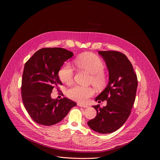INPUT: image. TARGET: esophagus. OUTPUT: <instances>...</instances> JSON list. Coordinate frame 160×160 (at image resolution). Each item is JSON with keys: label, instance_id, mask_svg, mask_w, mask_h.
Instances as JSON below:
<instances>
[{"label": "esophagus", "instance_id": "obj_1", "mask_svg": "<svg viewBox=\"0 0 160 160\" xmlns=\"http://www.w3.org/2000/svg\"><path fill=\"white\" fill-rule=\"evenodd\" d=\"M77 105L78 106H80V107H82V108H87L88 107L87 105H85V104H82V103H77Z\"/></svg>", "mask_w": 160, "mask_h": 160}]
</instances>
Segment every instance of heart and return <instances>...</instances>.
Returning a JSON list of instances; mask_svg holds the SVG:
<instances>
[{
    "label": "heart",
    "instance_id": "obj_1",
    "mask_svg": "<svg viewBox=\"0 0 160 160\" xmlns=\"http://www.w3.org/2000/svg\"><path fill=\"white\" fill-rule=\"evenodd\" d=\"M75 62L81 69L91 73L89 82L96 88H104L108 83V77L104 72L105 65L102 60L92 53H85L78 57ZM61 81L66 84L70 83L74 77V70L69 62L64 63L58 73ZM94 90L91 87L74 85L68 89V97L72 100L80 102H85L94 95Z\"/></svg>",
    "mask_w": 160,
    "mask_h": 160
}]
</instances>
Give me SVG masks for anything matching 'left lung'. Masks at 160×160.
Listing matches in <instances>:
<instances>
[{
    "instance_id": "1",
    "label": "left lung",
    "mask_w": 160,
    "mask_h": 160,
    "mask_svg": "<svg viewBox=\"0 0 160 160\" xmlns=\"http://www.w3.org/2000/svg\"><path fill=\"white\" fill-rule=\"evenodd\" d=\"M109 71V83L96 101H107L103 108L93 106L97 111L94 119L87 122L89 127L100 133H110L120 128L129 117L135 102L138 81L132 64L118 51H99Z\"/></svg>"
}]
</instances>
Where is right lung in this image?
<instances>
[{"label": "right lung", "mask_w": 160, "mask_h": 160, "mask_svg": "<svg viewBox=\"0 0 160 160\" xmlns=\"http://www.w3.org/2000/svg\"><path fill=\"white\" fill-rule=\"evenodd\" d=\"M73 52L63 48H42L25 63L21 81L22 103L32 120L40 125L51 126L61 122L73 106L74 101L62 98L53 99L54 88L62 85L58 72Z\"/></svg>", "instance_id": "add662e5"}]
</instances>
